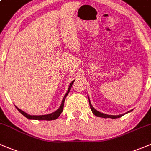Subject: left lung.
Masks as SVG:
<instances>
[{"label":"left lung","instance_id":"obj_1","mask_svg":"<svg viewBox=\"0 0 151 151\" xmlns=\"http://www.w3.org/2000/svg\"><path fill=\"white\" fill-rule=\"evenodd\" d=\"M88 102H89L90 108H91V111H92L93 114L95 115V116H97V117H102V118H105V119H107V118H110V119H118V118H120V117H122V116H124V115H125V113H124V114L118 115V116H112V115H107V114H105V113H100V112L97 111V110L94 109V107L91 105V102H90L89 98H88ZM130 111H132V110H130ZM130 111H129V112H130Z\"/></svg>","mask_w":151,"mask_h":151}]
</instances>
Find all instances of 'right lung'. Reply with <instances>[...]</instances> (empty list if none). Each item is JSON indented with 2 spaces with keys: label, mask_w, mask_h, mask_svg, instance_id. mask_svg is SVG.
Instances as JSON below:
<instances>
[{
  "label": "right lung",
  "mask_w": 151,
  "mask_h": 151,
  "mask_svg": "<svg viewBox=\"0 0 151 151\" xmlns=\"http://www.w3.org/2000/svg\"><path fill=\"white\" fill-rule=\"evenodd\" d=\"M74 82V81H73L72 82H71V83L70 84L69 86V88H68V91H67V93L65 94V95L64 96V97H63V101H62V103H61V105H60V108H58V110H56L55 112H54V113H50V114H47V115H42V116H31V115H29L27 114V113H26L25 112L22 111V110H20L19 108H18L17 107H16L17 109L19 111V113H21L24 116H25L27 119H32V120H46V121H52V120H55V119H57V118L59 117V116H60V114H61V113L63 112V108H64V103H65V99L66 98L67 95L68 94V93L70 92V88L71 87H72V85H73V83Z\"/></svg>",
  "instance_id": "right-lung-1"
}]
</instances>
